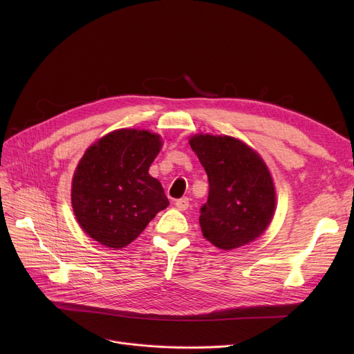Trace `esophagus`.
I'll return each mask as SVG.
<instances>
[{"label": "esophagus", "mask_w": 354, "mask_h": 354, "mask_svg": "<svg viewBox=\"0 0 354 354\" xmlns=\"http://www.w3.org/2000/svg\"><path fill=\"white\" fill-rule=\"evenodd\" d=\"M175 207L179 209V211H187L188 207H189V199L188 198H180L175 202Z\"/></svg>", "instance_id": "esophagus-1"}]
</instances>
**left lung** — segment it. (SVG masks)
<instances>
[{"label":"left lung","instance_id":"1","mask_svg":"<svg viewBox=\"0 0 354 354\" xmlns=\"http://www.w3.org/2000/svg\"><path fill=\"white\" fill-rule=\"evenodd\" d=\"M209 182L201 207L203 236L221 250L243 247L272 219L275 191L266 163L251 147L230 136L196 135L189 140Z\"/></svg>","mask_w":354,"mask_h":354}]
</instances>
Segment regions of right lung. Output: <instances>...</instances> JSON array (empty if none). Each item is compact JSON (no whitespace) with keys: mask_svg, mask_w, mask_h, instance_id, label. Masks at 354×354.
Returning a JSON list of instances; mask_svg holds the SVG:
<instances>
[{"mask_svg":"<svg viewBox=\"0 0 354 354\" xmlns=\"http://www.w3.org/2000/svg\"><path fill=\"white\" fill-rule=\"evenodd\" d=\"M160 146L147 130L122 129L87 149L71 188L74 215L87 235L123 248L169 205L160 182L149 175Z\"/></svg>","mask_w":354,"mask_h":354,"instance_id":"1","label":"right lung"}]
</instances>
